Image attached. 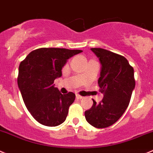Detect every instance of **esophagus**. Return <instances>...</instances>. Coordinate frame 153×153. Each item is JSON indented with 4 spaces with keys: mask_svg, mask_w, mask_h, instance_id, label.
Here are the masks:
<instances>
[{
    "mask_svg": "<svg viewBox=\"0 0 153 153\" xmlns=\"http://www.w3.org/2000/svg\"><path fill=\"white\" fill-rule=\"evenodd\" d=\"M82 97H82V96H80L79 94H76V99H82Z\"/></svg>",
    "mask_w": 153,
    "mask_h": 153,
    "instance_id": "34e87169",
    "label": "esophagus"
}]
</instances>
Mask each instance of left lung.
Masks as SVG:
<instances>
[{"mask_svg": "<svg viewBox=\"0 0 153 153\" xmlns=\"http://www.w3.org/2000/svg\"><path fill=\"white\" fill-rule=\"evenodd\" d=\"M91 50L101 63L97 83L104 95L99 104L93 100L92 107L85 112V117L92 126L104 128L114 124L127 109L135 87L134 69L120 55L101 48Z\"/></svg>", "mask_w": 153, "mask_h": 153, "instance_id": "8db88e82", "label": "left lung"}]
</instances>
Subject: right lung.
<instances>
[{"instance_id":"right-lung-1","label":"right lung","mask_w":153,"mask_h":153,"mask_svg":"<svg viewBox=\"0 0 153 153\" xmlns=\"http://www.w3.org/2000/svg\"><path fill=\"white\" fill-rule=\"evenodd\" d=\"M79 49L40 48L27 55L19 68L18 86L27 110L40 124L57 126L66 119L75 94H62L54 81L62 76L69 59Z\"/></svg>"}]
</instances>
